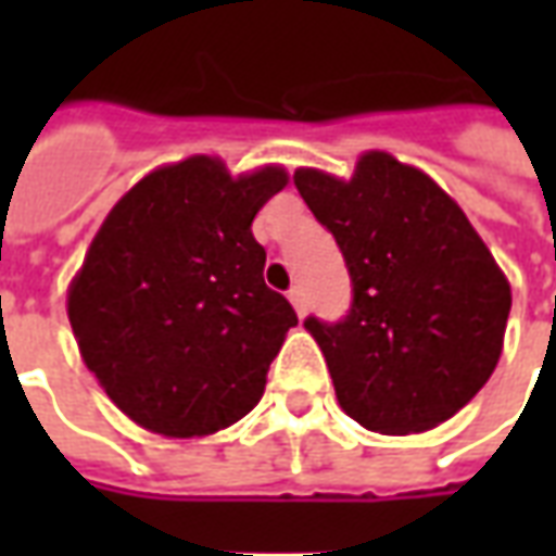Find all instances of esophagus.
Returning <instances> with one entry per match:
<instances>
[{
  "mask_svg": "<svg viewBox=\"0 0 556 556\" xmlns=\"http://www.w3.org/2000/svg\"><path fill=\"white\" fill-rule=\"evenodd\" d=\"M289 301L291 306L298 309V315H306V291H303V286H294V289L289 291Z\"/></svg>",
  "mask_w": 556,
  "mask_h": 556,
  "instance_id": "esophagus-1",
  "label": "esophagus"
}]
</instances>
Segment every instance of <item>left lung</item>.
<instances>
[{
	"mask_svg": "<svg viewBox=\"0 0 556 556\" xmlns=\"http://www.w3.org/2000/svg\"><path fill=\"white\" fill-rule=\"evenodd\" d=\"M337 238L351 309L309 315L342 410L381 434L434 429L485 387L501 361L513 291L465 211L426 172L366 151L351 181L294 172Z\"/></svg>",
	"mask_w": 556,
	"mask_h": 556,
	"instance_id": "left-lung-1",
	"label": "left lung"
}]
</instances>
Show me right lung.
<instances>
[{
	"mask_svg": "<svg viewBox=\"0 0 556 556\" xmlns=\"http://www.w3.org/2000/svg\"><path fill=\"white\" fill-rule=\"evenodd\" d=\"M289 184L279 166L231 178L195 154L130 187L67 291L79 354L142 429L202 438L238 422L298 325L267 289L253 219Z\"/></svg>",
	"mask_w": 556,
	"mask_h": 556,
	"instance_id": "1",
	"label": "right lung"
}]
</instances>
